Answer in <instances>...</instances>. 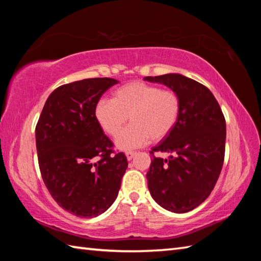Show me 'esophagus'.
Here are the masks:
<instances>
[{"label": "esophagus", "mask_w": 261, "mask_h": 261, "mask_svg": "<svg viewBox=\"0 0 261 261\" xmlns=\"http://www.w3.org/2000/svg\"><path fill=\"white\" fill-rule=\"evenodd\" d=\"M135 154H136L135 151H126V152H125V156H126V159H127V160H131L132 158L135 157Z\"/></svg>", "instance_id": "1"}]
</instances>
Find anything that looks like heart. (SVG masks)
Returning a JSON list of instances; mask_svg holds the SVG:
<instances>
[{
    "label": "heart",
    "mask_w": 261,
    "mask_h": 261,
    "mask_svg": "<svg viewBox=\"0 0 261 261\" xmlns=\"http://www.w3.org/2000/svg\"><path fill=\"white\" fill-rule=\"evenodd\" d=\"M181 101L171 90L143 82H131L119 87L112 99H99L95 107V118L109 136L115 137L126 123L132 124L115 139L120 150H134L149 140L158 141L167 137L178 122Z\"/></svg>",
    "instance_id": "heart-1"
}]
</instances>
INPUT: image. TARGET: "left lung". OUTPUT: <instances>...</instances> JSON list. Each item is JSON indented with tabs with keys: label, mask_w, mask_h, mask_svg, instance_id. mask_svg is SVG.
<instances>
[{
	"label": "left lung",
	"mask_w": 261,
	"mask_h": 261,
	"mask_svg": "<svg viewBox=\"0 0 261 261\" xmlns=\"http://www.w3.org/2000/svg\"><path fill=\"white\" fill-rule=\"evenodd\" d=\"M178 94L181 111L173 131L154 146L147 173L148 188L160 206L186 213L206 199L218 181L224 162L225 119L206 86L180 74L148 76ZM154 152H167L163 160Z\"/></svg>",
	"instance_id": "1"
}]
</instances>
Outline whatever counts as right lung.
<instances>
[{
	"mask_svg": "<svg viewBox=\"0 0 261 261\" xmlns=\"http://www.w3.org/2000/svg\"><path fill=\"white\" fill-rule=\"evenodd\" d=\"M113 79H87L56 88L36 126L38 163L47 190L60 207L80 218L104 213L115 201L127 168L123 152L95 118V107Z\"/></svg>",
	"mask_w": 261,
	"mask_h": 261,
	"instance_id": "obj_1",
	"label": "right lung"
}]
</instances>
